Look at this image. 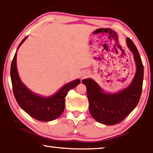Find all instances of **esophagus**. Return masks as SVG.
I'll return each mask as SVG.
<instances>
[{
  "mask_svg": "<svg viewBox=\"0 0 153 153\" xmlns=\"http://www.w3.org/2000/svg\"><path fill=\"white\" fill-rule=\"evenodd\" d=\"M88 76H89V74L88 73H86H86H84V74H83L82 77H86Z\"/></svg>",
  "mask_w": 153,
  "mask_h": 153,
  "instance_id": "esophagus-1",
  "label": "esophagus"
}]
</instances>
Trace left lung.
Instances as JSON below:
<instances>
[{
	"label": "left lung",
	"instance_id": "1",
	"mask_svg": "<svg viewBox=\"0 0 153 153\" xmlns=\"http://www.w3.org/2000/svg\"><path fill=\"white\" fill-rule=\"evenodd\" d=\"M126 42L134 54L136 64L135 76L128 87L115 94H106L93 79L82 80L86 86L90 114L96 121L105 125H115L123 120L135 108L142 94L143 64L138 49L131 40L126 38Z\"/></svg>",
	"mask_w": 153,
	"mask_h": 153
}]
</instances>
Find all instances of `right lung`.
Listing matches in <instances>:
<instances>
[{"label": "right lung", "mask_w": 153, "mask_h": 153, "mask_svg": "<svg viewBox=\"0 0 153 153\" xmlns=\"http://www.w3.org/2000/svg\"><path fill=\"white\" fill-rule=\"evenodd\" d=\"M26 36L18 46L22 45ZM17 53L11 66V79L13 91L19 107L33 118L41 121H50L60 117L65 108V102L67 92L80 83L79 79L65 85L55 94L49 97H42L33 93L21 81L16 65Z\"/></svg>", "instance_id": "add662e5"}]
</instances>
